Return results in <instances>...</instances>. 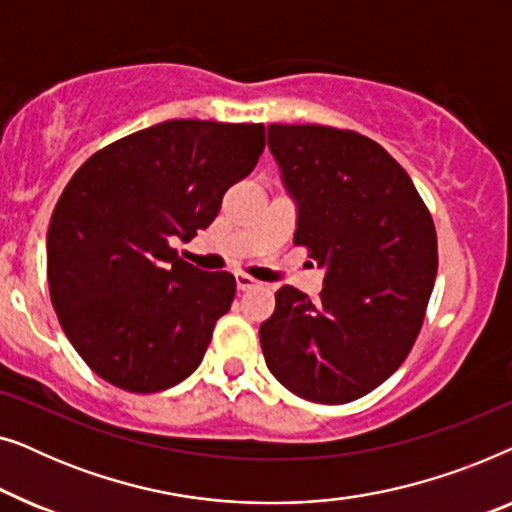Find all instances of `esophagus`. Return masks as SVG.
<instances>
[{
	"mask_svg": "<svg viewBox=\"0 0 512 512\" xmlns=\"http://www.w3.org/2000/svg\"><path fill=\"white\" fill-rule=\"evenodd\" d=\"M235 284H237V289H240V291H247V289H251V286H256L258 282L254 277H249V275H244V272H240V275H235Z\"/></svg>",
	"mask_w": 512,
	"mask_h": 512,
	"instance_id": "1",
	"label": "esophagus"
}]
</instances>
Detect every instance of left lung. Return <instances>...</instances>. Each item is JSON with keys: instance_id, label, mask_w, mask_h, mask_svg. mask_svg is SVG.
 <instances>
[{"instance_id": "1", "label": "left lung", "mask_w": 512, "mask_h": 512, "mask_svg": "<svg viewBox=\"0 0 512 512\" xmlns=\"http://www.w3.org/2000/svg\"><path fill=\"white\" fill-rule=\"evenodd\" d=\"M296 205L293 244L324 275L317 300L282 286L261 324L270 373L314 403H349L387 380L422 328L436 228L408 172L373 139L328 125H268Z\"/></svg>"}]
</instances>
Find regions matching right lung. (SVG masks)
<instances>
[{"instance_id": "1", "label": "right lung", "mask_w": 512, "mask_h": 512, "mask_svg": "<svg viewBox=\"0 0 512 512\" xmlns=\"http://www.w3.org/2000/svg\"><path fill=\"white\" fill-rule=\"evenodd\" d=\"M265 149L261 123L179 118L104 146L62 191L46 235L60 326L102 380L153 394L200 366L235 277L186 263L188 242Z\"/></svg>"}]
</instances>
